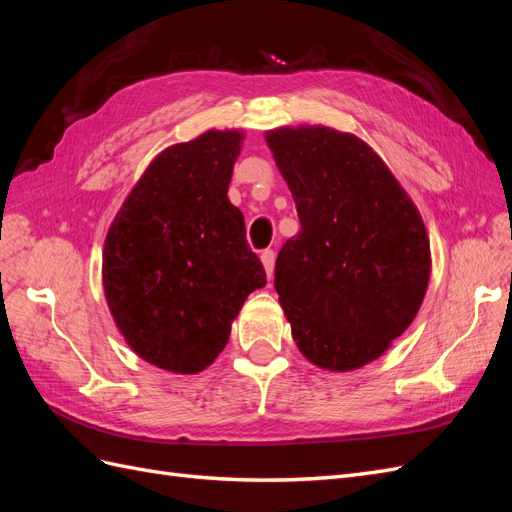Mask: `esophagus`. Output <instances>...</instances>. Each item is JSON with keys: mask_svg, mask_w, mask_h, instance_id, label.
<instances>
[{"mask_svg": "<svg viewBox=\"0 0 512 512\" xmlns=\"http://www.w3.org/2000/svg\"><path fill=\"white\" fill-rule=\"evenodd\" d=\"M260 260H262V265H265L267 277H269V280H271L273 269H275V252H273V250H265V252L260 254Z\"/></svg>", "mask_w": 512, "mask_h": 512, "instance_id": "1", "label": "esophagus"}]
</instances>
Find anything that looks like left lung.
<instances>
[{"instance_id":"left-lung-1","label":"left lung","mask_w":512,"mask_h":512,"mask_svg":"<svg viewBox=\"0 0 512 512\" xmlns=\"http://www.w3.org/2000/svg\"><path fill=\"white\" fill-rule=\"evenodd\" d=\"M267 143L301 222L275 260L294 342L318 367H361L423 303L431 260L421 215L361 138L318 126L273 130Z\"/></svg>"}]
</instances>
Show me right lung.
Wrapping results in <instances>:
<instances>
[{"label":"right lung","instance_id":"1","mask_svg":"<svg viewBox=\"0 0 512 512\" xmlns=\"http://www.w3.org/2000/svg\"><path fill=\"white\" fill-rule=\"evenodd\" d=\"M241 138L211 130L162 151L106 235L102 280L117 327L141 359L175 374L211 365L247 294L267 284L226 196Z\"/></svg>","mask_w":512,"mask_h":512}]
</instances>
